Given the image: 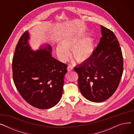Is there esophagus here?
I'll return each mask as SVG.
<instances>
[{
  "label": "esophagus",
  "instance_id": "34e87169",
  "mask_svg": "<svg viewBox=\"0 0 134 134\" xmlns=\"http://www.w3.org/2000/svg\"><path fill=\"white\" fill-rule=\"evenodd\" d=\"M73 68L71 66H68L67 67V70H68V71H72V70H73Z\"/></svg>",
  "mask_w": 134,
  "mask_h": 134
}]
</instances>
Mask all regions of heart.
I'll return each instance as SVG.
<instances>
[{
  "label": "heart",
  "mask_w": 134,
  "mask_h": 134,
  "mask_svg": "<svg viewBox=\"0 0 134 134\" xmlns=\"http://www.w3.org/2000/svg\"><path fill=\"white\" fill-rule=\"evenodd\" d=\"M85 35L79 36L67 37L60 42V46L56 49V53L60 59L66 61L72 49L73 58L78 62H85L92 57L94 51L95 40L92 37H88L85 39Z\"/></svg>",
  "instance_id": "b5f03b06"
}]
</instances>
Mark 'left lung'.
Returning <instances> with one entry per match:
<instances>
[{"mask_svg":"<svg viewBox=\"0 0 134 134\" xmlns=\"http://www.w3.org/2000/svg\"><path fill=\"white\" fill-rule=\"evenodd\" d=\"M102 37L88 61L74 68L78 86L88 100H106L117 90L123 71L121 49L114 33L101 25Z\"/></svg>","mask_w":134,"mask_h":134,"instance_id":"obj_1","label":"left lung"}]
</instances>
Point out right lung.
Listing matches in <instances>:
<instances>
[{
    "label": "right lung",
    "instance_id": "add662e5",
    "mask_svg": "<svg viewBox=\"0 0 134 134\" xmlns=\"http://www.w3.org/2000/svg\"><path fill=\"white\" fill-rule=\"evenodd\" d=\"M29 39L26 31L16 46L12 60L13 81L20 94L32 107L51 108L62 97L67 66L52 57L50 45L32 51Z\"/></svg>",
    "mask_w": 134,
    "mask_h": 134
}]
</instances>
